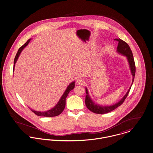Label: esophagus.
<instances>
[{
  "label": "esophagus",
  "mask_w": 153,
  "mask_h": 153,
  "mask_svg": "<svg viewBox=\"0 0 153 153\" xmlns=\"http://www.w3.org/2000/svg\"><path fill=\"white\" fill-rule=\"evenodd\" d=\"M85 81L84 80H83L82 79H78L76 80V84L78 85H84L85 84Z\"/></svg>",
  "instance_id": "esophagus-1"
}]
</instances>
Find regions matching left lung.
<instances>
[{
	"label": "left lung",
	"instance_id": "8db88e82",
	"mask_svg": "<svg viewBox=\"0 0 153 153\" xmlns=\"http://www.w3.org/2000/svg\"><path fill=\"white\" fill-rule=\"evenodd\" d=\"M114 40H116L118 41V47H117V52L120 55H122L123 56H125L128 61L129 65L130 71L131 74L132 75V77H133L132 82H131V84L128 91L123 96V97L117 103H116L114 105H99V104H97L95 102H94L93 100L91 99V97L89 95L87 88L85 87V92H86L85 100V105L90 111H91V112L95 113V114H104L108 113V112H111L112 111L115 109L117 108H118V106L121 105L129 94L130 90L131 88V87L133 84L134 79L135 72H136L135 63H134V60L133 58L132 52L130 48L129 45L126 42L123 41V40L120 39V38H119V39L117 38V39H115Z\"/></svg>",
	"mask_w": 153,
	"mask_h": 153
}]
</instances>
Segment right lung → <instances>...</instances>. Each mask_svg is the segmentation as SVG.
I'll use <instances>...</instances> for the list:
<instances>
[{"label": "right lung", "instance_id": "obj_1", "mask_svg": "<svg viewBox=\"0 0 153 153\" xmlns=\"http://www.w3.org/2000/svg\"><path fill=\"white\" fill-rule=\"evenodd\" d=\"M31 39H29L22 47L19 48V49L18 50V52L15 56L14 60V68H13V71H14V67H15V64L16 63V62L17 61L18 58L20 56V55L21 54L22 51L23 50L24 48L26 46L28 45V44H29L30 41H31ZM74 85H75V82H73L69 84V85L68 86V87L66 88V90L65 91L64 93L62 95V96L61 97V98H60V100L58 101V102L56 104V105L53 108H52V109L48 110L47 111H44V112H41V111H35L31 108H30L29 107V108L38 116H40V117H56L58 115H60L63 111L65 109V105H66V97H68V94L69 93V92L71 90H72L74 88Z\"/></svg>", "mask_w": 153, "mask_h": 153}]
</instances>
